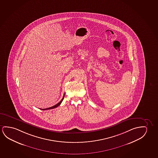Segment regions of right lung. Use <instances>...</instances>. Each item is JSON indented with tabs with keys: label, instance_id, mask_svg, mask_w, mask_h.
Here are the masks:
<instances>
[{
	"label": "right lung",
	"instance_id": "add662e5",
	"mask_svg": "<svg viewBox=\"0 0 158 158\" xmlns=\"http://www.w3.org/2000/svg\"><path fill=\"white\" fill-rule=\"evenodd\" d=\"M64 96H65V94H64L63 97V98H62V99H61V101H60L59 102H58V103L57 104H56V105H54V106H52V107H49V108H45V109H41V110H50V109H53V108H56L57 107L59 106V105H60V104L61 103V102H62L63 100Z\"/></svg>",
	"mask_w": 158,
	"mask_h": 158
}]
</instances>
